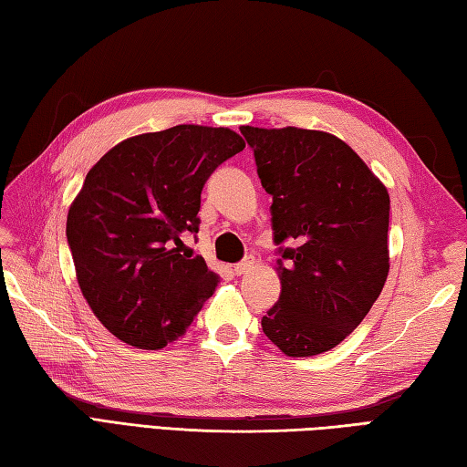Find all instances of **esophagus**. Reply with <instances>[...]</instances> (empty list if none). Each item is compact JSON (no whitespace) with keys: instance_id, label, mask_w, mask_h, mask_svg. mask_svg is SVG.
<instances>
[{"instance_id":"1","label":"esophagus","mask_w":467,"mask_h":467,"mask_svg":"<svg viewBox=\"0 0 467 467\" xmlns=\"http://www.w3.org/2000/svg\"><path fill=\"white\" fill-rule=\"evenodd\" d=\"M253 266H254V259H253V256H246L244 261H241L239 265H234L233 273H234L236 276H241V275H246V273H249V271L253 269Z\"/></svg>"}]
</instances>
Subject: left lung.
<instances>
[{
	"mask_svg": "<svg viewBox=\"0 0 467 467\" xmlns=\"http://www.w3.org/2000/svg\"><path fill=\"white\" fill-rule=\"evenodd\" d=\"M273 196L281 295L263 333L289 357L333 349L369 313L389 273V194L339 138L303 128L243 126ZM291 240L295 247H283Z\"/></svg>",
	"mask_w": 467,
	"mask_h": 467,
	"instance_id": "obj_1",
	"label": "left lung"
}]
</instances>
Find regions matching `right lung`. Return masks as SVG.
<instances>
[{"label":"right lung","instance_id":"obj_1","mask_svg":"<svg viewBox=\"0 0 467 467\" xmlns=\"http://www.w3.org/2000/svg\"><path fill=\"white\" fill-rule=\"evenodd\" d=\"M243 148L228 128L181 124L128 138L86 174L66 236L84 299L120 341L162 349L213 296L218 276L182 236L198 233L208 176Z\"/></svg>","mask_w":467,"mask_h":467}]
</instances>
